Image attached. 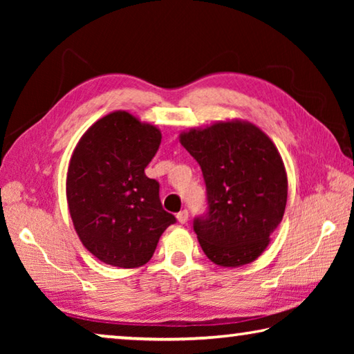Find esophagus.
<instances>
[{
	"mask_svg": "<svg viewBox=\"0 0 354 354\" xmlns=\"http://www.w3.org/2000/svg\"><path fill=\"white\" fill-rule=\"evenodd\" d=\"M176 218H178V221L179 223H185V221L189 220V212H187V209H184V211H181V212H178V215H176Z\"/></svg>",
	"mask_w": 354,
	"mask_h": 354,
	"instance_id": "1",
	"label": "esophagus"
}]
</instances>
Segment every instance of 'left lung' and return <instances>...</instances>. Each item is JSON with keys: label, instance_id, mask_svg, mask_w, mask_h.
I'll return each mask as SVG.
<instances>
[{"label": "left lung", "instance_id": "8db88e82", "mask_svg": "<svg viewBox=\"0 0 354 354\" xmlns=\"http://www.w3.org/2000/svg\"><path fill=\"white\" fill-rule=\"evenodd\" d=\"M200 164L209 211L194 220L205 254L220 267L256 261L284 215L287 173L278 148L245 120L217 122L179 134Z\"/></svg>", "mask_w": 354, "mask_h": 354}]
</instances>
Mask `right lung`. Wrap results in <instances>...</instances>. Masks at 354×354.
<instances>
[{"mask_svg":"<svg viewBox=\"0 0 354 354\" xmlns=\"http://www.w3.org/2000/svg\"><path fill=\"white\" fill-rule=\"evenodd\" d=\"M162 134L127 111L95 122L77 142L67 171V203L76 234L101 262L147 263L176 221L164 211L159 183L145 175Z\"/></svg>","mask_w":354,"mask_h":354,"instance_id":"obj_1","label":"right lung"}]
</instances>
